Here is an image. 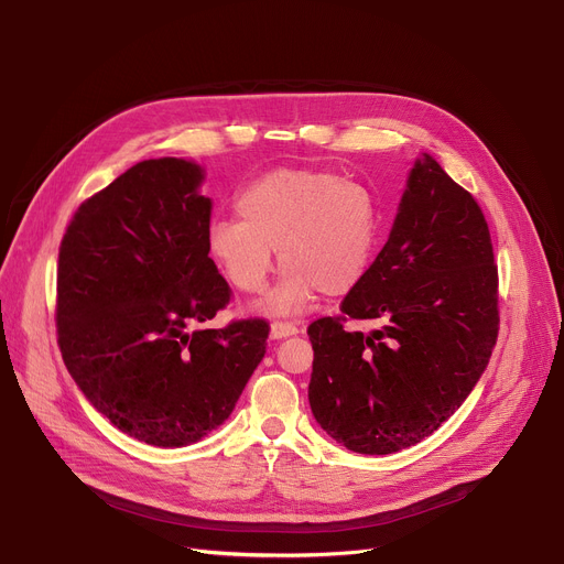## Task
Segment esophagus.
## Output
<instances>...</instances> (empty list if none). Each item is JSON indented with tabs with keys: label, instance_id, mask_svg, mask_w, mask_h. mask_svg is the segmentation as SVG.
<instances>
[{
	"label": "esophagus",
	"instance_id": "esophagus-1",
	"mask_svg": "<svg viewBox=\"0 0 564 564\" xmlns=\"http://www.w3.org/2000/svg\"><path fill=\"white\" fill-rule=\"evenodd\" d=\"M299 328L294 326V324H288V322H274L272 326H270V337L272 340H283V337H290V335H294Z\"/></svg>",
	"mask_w": 564,
	"mask_h": 564
}]
</instances>
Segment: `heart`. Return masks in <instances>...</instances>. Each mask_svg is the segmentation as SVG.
I'll list each match as a JSON object with an SVG mask.
<instances>
[{"instance_id": "obj_1", "label": "heart", "mask_w": 564, "mask_h": 564, "mask_svg": "<svg viewBox=\"0 0 564 564\" xmlns=\"http://www.w3.org/2000/svg\"><path fill=\"white\" fill-rule=\"evenodd\" d=\"M238 217L210 221L206 245L217 270L240 292H260L274 270L285 272L258 304L268 315L306 311L319 292L343 296L369 272L381 236V213L365 185L317 167H276L236 197Z\"/></svg>"}]
</instances>
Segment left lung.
I'll use <instances>...</instances> for the list:
<instances>
[{"label": "left lung", "mask_w": 564, "mask_h": 564, "mask_svg": "<svg viewBox=\"0 0 564 564\" xmlns=\"http://www.w3.org/2000/svg\"><path fill=\"white\" fill-rule=\"evenodd\" d=\"M497 283L482 210L422 154L390 238L345 296L343 317L308 326L315 351L308 401L317 424L367 456L401 452L435 433L490 362ZM347 316L373 318L380 328L345 332Z\"/></svg>", "instance_id": "left-lung-1"}]
</instances>
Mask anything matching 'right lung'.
<instances>
[{
  "label": "right lung",
  "instance_id": "obj_1",
  "mask_svg": "<svg viewBox=\"0 0 564 564\" xmlns=\"http://www.w3.org/2000/svg\"><path fill=\"white\" fill-rule=\"evenodd\" d=\"M204 178L195 161L135 163L79 206L58 249L69 377L112 426L163 448L229 420L270 335L265 319L191 330L231 299L208 258Z\"/></svg>",
  "mask_w": 564,
  "mask_h": 564
}]
</instances>
